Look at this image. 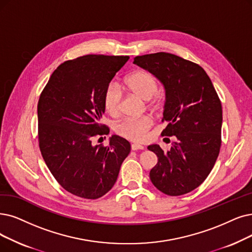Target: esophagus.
<instances>
[{"label":"esophagus","mask_w":252,"mask_h":252,"mask_svg":"<svg viewBox=\"0 0 252 252\" xmlns=\"http://www.w3.org/2000/svg\"><path fill=\"white\" fill-rule=\"evenodd\" d=\"M131 149L133 151H137V150H144V146L138 145V144H132L131 145Z\"/></svg>","instance_id":"obj_1"}]
</instances>
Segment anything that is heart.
Masks as SVG:
<instances>
[{"label": "heart", "mask_w": 252, "mask_h": 252, "mask_svg": "<svg viewBox=\"0 0 252 252\" xmlns=\"http://www.w3.org/2000/svg\"><path fill=\"white\" fill-rule=\"evenodd\" d=\"M125 87L129 93L138 97L139 99H152L158 92V82L154 75L144 71L136 70L130 73L125 78ZM104 106L107 112L116 116L120 113L121 102H122V93L116 84H109L103 96ZM152 125V121L149 117L127 118L121 121L116 125V132L132 142H142L146 137L147 131Z\"/></svg>", "instance_id": "1"}]
</instances>
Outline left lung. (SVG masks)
I'll use <instances>...</instances> for the list:
<instances>
[{
    "label": "left lung",
    "mask_w": 252,
    "mask_h": 252,
    "mask_svg": "<svg viewBox=\"0 0 252 252\" xmlns=\"http://www.w3.org/2000/svg\"><path fill=\"white\" fill-rule=\"evenodd\" d=\"M133 64L155 75L165 90L161 135L176 136L168 151L148 146L158 158L151 182L161 192L178 196L202 184L212 170L221 146L222 107L210 77L199 65L168 53L134 58Z\"/></svg>",
    "instance_id": "obj_1"
}]
</instances>
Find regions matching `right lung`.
Returning a JSON list of instances; mask_svg holds the SVG:
<instances>
[{
    "label": "right lung",
    "mask_w": 252,
    "mask_h": 252,
    "mask_svg": "<svg viewBox=\"0 0 252 252\" xmlns=\"http://www.w3.org/2000/svg\"><path fill=\"white\" fill-rule=\"evenodd\" d=\"M128 60V56L87 55L66 61L40 95V151L59 184L76 196L96 199L107 193L131 150L119 135L110 137L107 147L92 143L94 136L107 133L100 124L104 91Z\"/></svg>",
    "instance_id": "obj_1"
}]
</instances>
